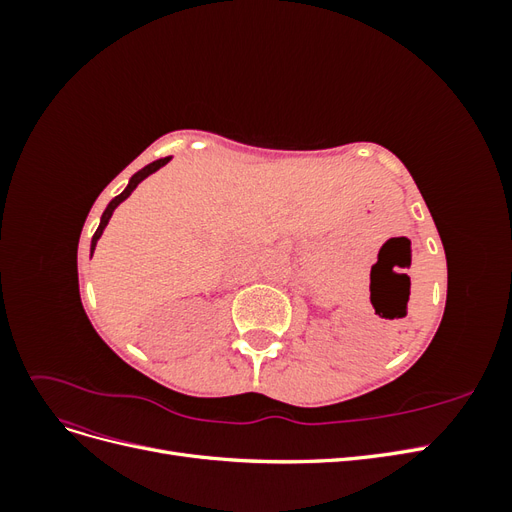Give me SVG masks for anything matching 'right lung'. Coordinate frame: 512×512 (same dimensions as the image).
I'll use <instances>...</instances> for the list:
<instances>
[{"label":"right lung","mask_w":512,"mask_h":512,"mask_svg":"<svg viewBox=\"0 0 512 512\" xmlns=\"http://www.w3.org/2000/svg\"><path fill=\"white\" fill-rule=\"evenodd\" d=\"M170 158H162V160H156V162H151V164H147L145 168H141L138 170L136 175H132V179H130V183H128V188L123 190L119 196H115L111 203H108V207L104 209V213H102V220H100V226H98V230H96V235L91 237V254H94V250H96V243H98V239L102 237V232H104V228H106V224H108V220H111V215H113V211L117 209V205L119 203H123V200H126L134 190H136V185L141 183L145 177H149L151 173H156L158 168H162L166 162H168Z\"/></svg>","instance_id":"obj_1"}]
</instances>
